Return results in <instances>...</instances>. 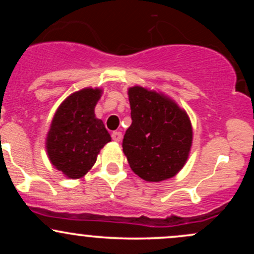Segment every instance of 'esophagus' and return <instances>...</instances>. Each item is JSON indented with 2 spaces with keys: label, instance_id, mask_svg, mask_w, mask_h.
Instances as JSON below:
<instances>
[{
  "label": "esophagus",
  "instance_id": "esophagus-1",
  "mask_svg": "<svg viewBox=\"0 0 254 254\" xmlns=\"http://www.w3.org/2000/svg\"><path fill=\"white\" fill-rule=\"evenodd\" d=\"M122 138H123V135H122L121 131H113L112 132V139L116 142H121Z\"/></svg>",
  "mask_w": 254,
  "mask_h": 254
}]
</instances>
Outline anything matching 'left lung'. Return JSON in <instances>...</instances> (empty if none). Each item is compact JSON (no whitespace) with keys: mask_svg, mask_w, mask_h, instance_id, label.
<instances>
[{"mask_svg":"<svg viewBox=\"0 0 254 254\" xmlns=\"http://www.w3.org/2000/svg\"><path fill=\"white\" fill-rule=\"evenodd\" d=\"M132 123L125 131L123 151L131 170L147 182L174 177L188 161L192 127L185 111L161 93L129 88Z\"/></svg>","mask_w":254,"mask_h":254,"instance_id":"left-lung-1","label":"left lung"}]
</instances>
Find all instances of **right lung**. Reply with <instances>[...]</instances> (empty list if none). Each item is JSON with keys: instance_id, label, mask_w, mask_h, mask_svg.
Returning a JSON list of instances; mask_svg holds the SVG:
<instances>
[{"instance_id": "1", "label": "right lung", "mask_w": 254, "mask_h": 254, "mask_svg": "<svg viewBox=\"0 0 254 254\" xmlns=\"http://www.w3.org/2000/svg\"><path fill=\"white\" fill-rule=\"evenodd\" d=\"M101 89L84 88L60 105L46 137L51 164L71 179L82 178L97 161L101 148L111 141L94 109Z\"/></svg>"}]
</instances>
